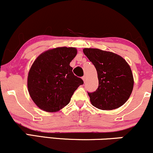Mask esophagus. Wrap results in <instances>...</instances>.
<instances>
[{"label":"esophagus","mask_w":153,"mask_h":153,"mask_svg":"<svg viewBox=\"0 0 153 153\" xmlns=\"http://www.w3.org/2000/svg\"><path fill=\"white\" fill-rule=\"evenodd\" d=\"M82 80H83L84 82H85V80H86V77H85V76H82Z\"/></svg>","instance_id":"34e87169"}]
</instances>
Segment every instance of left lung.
<instances>
[{"label":"left lung","mask_w":153,"mask_h":153,"mask_svg":"<svg viewBox=\"0 0 153 153\" xmlns=\"http://www.w3.org/2000/svg\"><path fill=\"white\" fill-rule=\"evenodd\" d=\"M83 53L94 64L99 78L97 90L88 92L93 106L102 110L122 106L129 99L134 85L128 63L118 54L99 49L85 48Z\"/></svg>","instance_id":"8db88e82"}]
</instances>
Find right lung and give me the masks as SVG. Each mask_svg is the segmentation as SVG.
Segmentation results:
<instances>
[{
  "label": "right lung",
  "instance_id": "obj_1",
  "mask_svg": "<svg viewBox=\"0 0 153 153\" xmlns=\"http://www.w3.org/2000/svg\"><path fill=\"white\" fill-rule=\"evenodd\" d=\"M76 54L73 47H57L42 53L33 63L28 75V91L39 108L57 111L69 103L75 91L83 84L70 66Z\"/></svg>",
  "mask_w": 153,
  "mask_h": 153
}]
</instances>
